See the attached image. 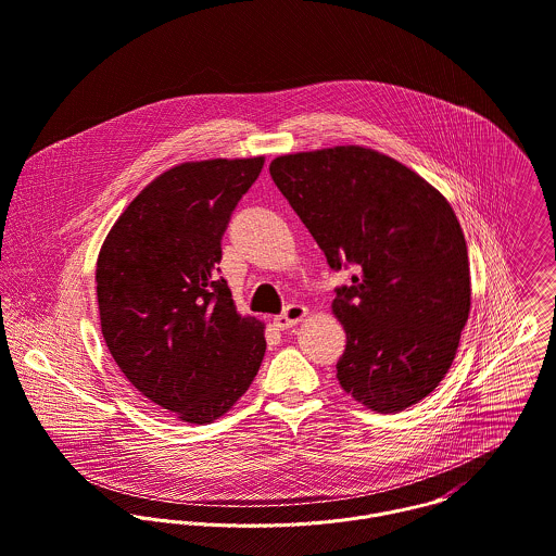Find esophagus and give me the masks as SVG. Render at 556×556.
Segmentation results:
<instances>
[{"label": "esophagus", "instance_id": "1", "mask_svg": "<svg viewBox=\"0 0 556 556\" xmlns=\"http://www.w3.org/2000/svg\"><path fill=\"white\" fill-rule=\"evenodd\" d=\"M306 317H308V308H304L300 304H291V306H287V311L282 315L274 317V326L278 330H287V328H293L295 324L304 321Z\"/></svg>", "mask_w": 556, "mask_h": 556}]
</instances>
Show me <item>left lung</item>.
<instances>
[{"instance_id":"1","label":"left lung","mask_w":556,"mask_h":556,"mask_svg":"<svg viewBox=\"0 0 556 556\" xmlns=\"http://www.w3.org/2000/svg\"><path fill=\"white\" fill-rule=\"evenodd\" d=\"M274 184L328 265L356 267L332 315L348 345L341 388L372 412L429 396L451 369L470 315V263L448 200L401 162L358 144L280 155Z\"/></svg>"}]
</instances>
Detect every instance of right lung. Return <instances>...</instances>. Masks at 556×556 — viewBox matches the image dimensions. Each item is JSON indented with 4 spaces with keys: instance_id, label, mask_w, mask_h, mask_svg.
I'll use <instances>...</instances> for the list:
<instances>
[{
    "instance_id": "obj_1",
    "label": "right lung",
    "mask_w": 556,
    "mask_h": 556,
    "mask_svg": "<svg viewBox=\"0 0 556 556\" xmlns=\"http://www.w3.org/2000/svg\"><path fill=\"white\" fill-rule=\"evenodd\" d=\"M265 157L184 162L144 187L97 258L105 345L140 394L191 425L222 418L265 356V324L217 276L222 235Z\"/></svg>"
}]
</instances>
